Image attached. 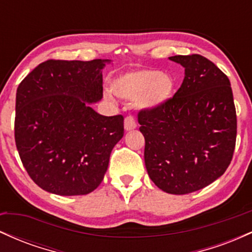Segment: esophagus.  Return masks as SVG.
<instances>
[{
  "mask_svg": "<svg viewBox=\"0 0 252 252\" xmlns=\"http://www.w3.org/2000/svg\"><path fill=\"white\" fill-rule=\"evenodd\" d=\"M135 128H136L135 118L131 116L126 117V120H124V129H126V131H130V130H134Z\"/></svg>",
  "mask_w": 252,
  "mask_h": 252,
  "instance_id": "obj_1",
  "label": "esophagus"
}]
</instances>
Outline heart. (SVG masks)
Wrapping results in <instances>:
<instances>
[{"mask_svg":"<svg viewBox=\"0 0 252 252\" xmlns=\"http://www.w3.org/2000/svg\"><path fill=\"white\" fill-rule=\"evenodd\" d=\"M174 79L158 70H140L118 77L112 92L124 100H136L140 109L153 110L166 104L174 91Z\"/></svg>","mask_w":252,"mask_h":252,"instance_id":"1","label":"heart"}]
</instances>
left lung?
Instances as JSON below:
<instances>
[{"label":"left lung","mask_w":252,"mask_h":252,"mask_svg":"<svg viewBox=\"0 0 252 252\" xmlns=\"http://www.w3.org/2000/svg\"><path fill=\"white\" fill-rule=\"evenodd\" d=\"M185 67L173 98L138 112L149 178L163 192L189 194L221 176L232 160L237 116L226 74L199 54L169 57Z\"/></svg>","instance_id":"obj_1"}]
</instances>
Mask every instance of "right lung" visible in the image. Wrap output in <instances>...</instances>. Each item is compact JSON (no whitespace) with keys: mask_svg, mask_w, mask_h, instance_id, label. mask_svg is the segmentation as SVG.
Instances as JSON below:
<instances>
[{"mask_svg":"<svg viewBox=\"0 0 252 252\" xmlns=\"http://www.w3.org/2000/svg\"><path fill=\"white\" fill-rule=\"evenodd\" d=\"M108 63L51 59L17 88V152L32 180L47 192L84 195L103 181L124 134L122 115L103 116L91 108L103 97Z\"/></svg>","mask_w":252,"mask_h":252,"instance_id":"obj_1","label":"right lung"}]
</instances>
